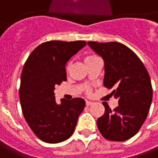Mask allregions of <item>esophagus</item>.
<instances>
[{"label": "esophagus", "mask_w": 158, "mask_h": 158, "mask_svg": "<svg viewBox=\"0 0 158 158\" xmlns=\"http://www.w3.org/2000/svg\"><path fill=\"white\" fill-rule=\"evenodd\" d=\"M92 103H93V102H92L86 101V105H87V106H89V105H91Z\"/></svg>", "instance_id": "esophagus-1"}]
</instances>
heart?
I'll use <instances>...</instances> for the list:
<instances>
[{"label": "heart", "mask_w": 158, "mask_h": 158, "mask_svg": "<svg viewBox=\"0 0 158 158\" xmlns=\"http://www.w3.org/2000/svg\"><path fill=\"white\" fill-rule=\"evenodd\" d=\"M95 58H96V56H87L86 58H85V63H87L88 62H89V61H91V60H93V59H95ZM70 66H71V62H69L68 63H67V65H66V71H69V69Z\"/></svg>", "instance_id": "b5f03b06"}]
</instances>
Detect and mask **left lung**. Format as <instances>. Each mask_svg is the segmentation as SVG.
I'll return each instance as SVG.
<instances>
[{"label": "left lung", "instance_id": "left-lung-1", "mask_svg": "<svg viewBox=\"0 0 158 158\" xmlns=\"http://www.w3.org/2000/svg\"><path fill=\"white\" fill-rule=\"evenodd\" d=\"M88 45L104 62L103 85L116 87L112 95L118 100L113 110L103 102V116L97 119L104 138L123 142L134 136L145 121L152 102L149 73L139 57L120 42H89Z\"/></svg>", "mask_w": 158, "mask_h": 158}]
</instances>
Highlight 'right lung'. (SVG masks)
I'll list each match as a JSON object with an SVG mask.
<instances>
[{"label": "right lung", "instance_id": "1", "mask_svg": "<svg viewBox=\"0 0 158 158\" xmlns=\"http://www.w3.org/2000/svg\"><path fill=\"white\" fill-rule=\"evenodd\" d=\"M84 41H50L36 47L24 64L20 101L25 120L43 142L57 143L69 139L84 107L81 98L56 102L54 90L66 81L68 61L82 48Z\"/></svg>", "mask_w": 158, "mask_h": 158}]
</instances>
